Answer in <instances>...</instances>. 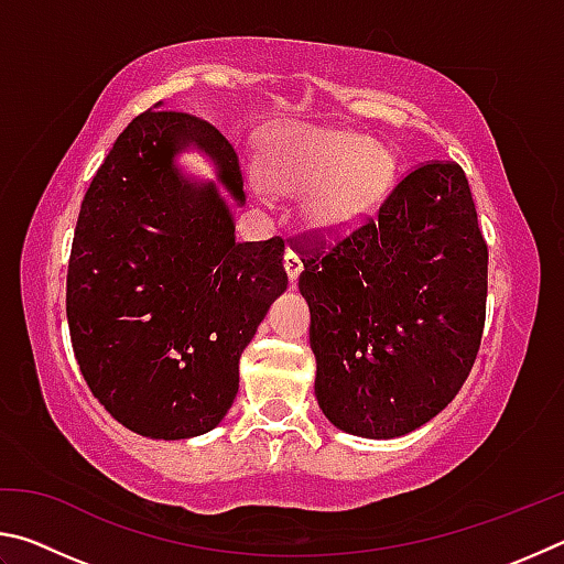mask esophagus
Instances as JSON below:
<instances>
[{"label":"esophagus","instance_id":"esophagus-1","mask_svg":"<svg viewBox=\"0 0 564 564\" xmlns=\"http://www.w3.org/2000/svg\"><path fill=\"white\" fill-rule=\"evenodd\" d=\"M283 265H285V273H289V281H291V283L299 281V275H301V271H303V263H301L299 256H295L293 251H289V253L283 256Z\"/></svg>","mask_w":564,"mask_h":564}]
</instances>
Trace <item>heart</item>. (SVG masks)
Masks as SVG:
<instances>
[{"label": "heart", "instance_id": "obj_1", "mask_svg": "<svg viewBox=\"0 0 564 564\" xmlns=\"http://www.w3.org/2000/svg\"><path fill=\"white\" fill-rule=\"evenodd\" d=\"M393 156L373 139L350 131L285 127L263 149V181L281 194H305L308 228L338 236L358 226L383 202ZM263 184L256 181V191Z\"/></svg>", "mask_w": 564, "mask_h": 564}]
</instances>
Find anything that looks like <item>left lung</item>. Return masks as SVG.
<instances>
[{"label": "left lung", "mask_w": 564, "mask_h": 564, "mask_svg": "<svg viewBox=\"0 0 564 564\" xmlns=\"http://www.w3.org/2000/svg\"><path fill=\"white\" fill-rule=\"evenodd\" d=\"M299 289L316 400L338 431L390 441L433 420L463 388L485 326L488 248L463 169L410 171L376 218L303 261Z\"/></svg>", "instance_id": "8db88e82"}]
</instances>
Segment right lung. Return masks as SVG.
<instances>
[{
  "instance_id": "add662e5",
  "label": "right lung",
  "mask_w": 564,
  "mask_h": 564,
  "mask_svg": "<svg viewBox=\"0 0 564 564\" xmlns=\"http://www.w3.org/2000/svg\"><path fill=\"white\" fill-rule=\"evenodd\" d=\"M161 109L133 119L91 178L66 318L82 376L111 417L151 441H188L234 405L241 352L289 275L279 238H236L246 191L224 133ZM188 153L213 176L188 172Z\"/></svg>"
}]
</instances>
